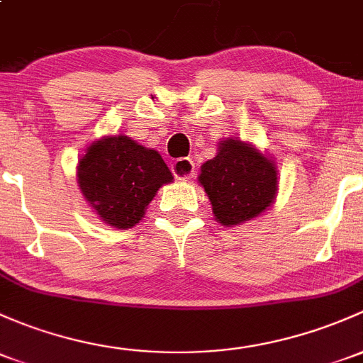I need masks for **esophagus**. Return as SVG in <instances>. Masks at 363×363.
Listing matches in <instances>:
<instances>
[{"label": "esophagus", "mask_w": 363, "mask_h": 363, "mask_svg": "<svg viewBox=\"0 0 363 363\" xmlns=\"http://www.w3.org/2000/svg\"><path fill=\"white\" fill-rule=\"evenodd\" d=\"M172 172L179 181H188L194 175V163L189 158H179L172 163Z\"/></svg>", "instance_id": "esophagus-1"}]
</instances>
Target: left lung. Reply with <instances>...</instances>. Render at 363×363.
I'll use <instances>...</instances> for the list:
<instances>
[{
  "mask_svg": "<svg viewBox=\"0 0 363 363\" xmlns=\"http://www.w3.org/2000/svg\"><path fill=\"white\" fill-rule=\"evenodd\" d=\"M274 162L238 139L219 143L217 155L201 165L198 177L217 223L233 228L261 216L278 189Z\"/></svg>",
  "mask_w": 363,
  "mask_h": 363,
  "instance_id": "8db88e82",
  "label": "left lung"
}]
</instances>
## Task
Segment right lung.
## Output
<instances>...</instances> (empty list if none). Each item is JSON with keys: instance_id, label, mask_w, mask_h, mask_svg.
Listing matches in <instances>:
<instances>
[{"instance_id": "obj_1", "label": "right lung", "mask_w": 363, "mask_h": 363, "mask_svg": "<svg viewBox=\"0 0 363 363\" xmlns=\"http://www.w3.org/2000/svg\"><path fill=\"white\" fill-rule=\"evenodd\" d=\"M174 181L158 151L127 135L91 143L78 163V184L95 213L118 230L133 228L163 184Z\"/></svg>"}]
</instances>
